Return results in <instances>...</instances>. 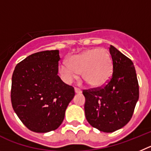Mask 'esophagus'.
I'll return each instance as SVG.
<instances>
[{
	"mask_svg": "<svg viewBox=\"0 0 151 151\" xmlns=\"http://www.w3.org/2000/svg\"><path fill=\"white\" fill-rule=\"evenodd\" d=\"M74 91H75V92L77 93V94H80V93H81V92H82L81 89H80L79 88H77V87L74 88Z\"/></svg>",
	"mask_w": 151,
	"mask_h": 151,
	"instance_id": "34e87169",
	"label": "esophagus"
}]
</instances>
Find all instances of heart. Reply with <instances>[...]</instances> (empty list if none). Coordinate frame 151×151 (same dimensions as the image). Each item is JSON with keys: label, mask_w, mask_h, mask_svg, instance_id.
Returning a JSON list of instances; mask_svg holds the SVG:
<instances>
[{"label": "heart", "mask_w": 151, "mask_h": 151, "mask_svg": "<svg viewBox=\"0 0 151 151\" xmlns=\"http://www.w3.org/2000/svg\"><path fill=\"white\" fill-rule=\"evenodd\" d=\"M59 72L68 83L78 79L79 74L82 73L83 81L89 86L101 87L108 83L112 77V59L106 49H90L71 56L68 63L65 62L61 64Z\"/></svg>", "instance_id": "heart-1"}]
</instances>
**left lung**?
I'll list each match as a JSON object with an SVG mask.
<instances>
[{"label":"left lung","mask_w":151,"mask_h":151,"mask_svg":"<svg viewBox=\"0 0 151 151\" xmlns=\"http://www.w3.org/2000/svg\"><path fill=\"white\" fill-rule=\"evenodd\" d=\"M113 62L111 80L102 88L85 89L86 118L104 132H113L129 122L139 97V86L132 62L117 49L109 47Z\"/></svg>","instance_id":"obj_1"}]
</instances>
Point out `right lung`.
I'll return each mask as SVG.
<instances>
[{
	"label": "right lung",
	"mask_w": 151,
	"mask_h": 151,
	"mask_svg": "<svg viewBox=\"0 0 151 151\" xmlns=\"http://www.w3.org/2000/svg\"><path fill=\"white\" fill-rule=\"evenodd\" d=\"M59 50H46L17 64L12 77L11 102L28 129L45 133L59 127L74 98V87L58 75Z\"/></svg>",
	"instance_id": "obj_1"
}]
</instances>
